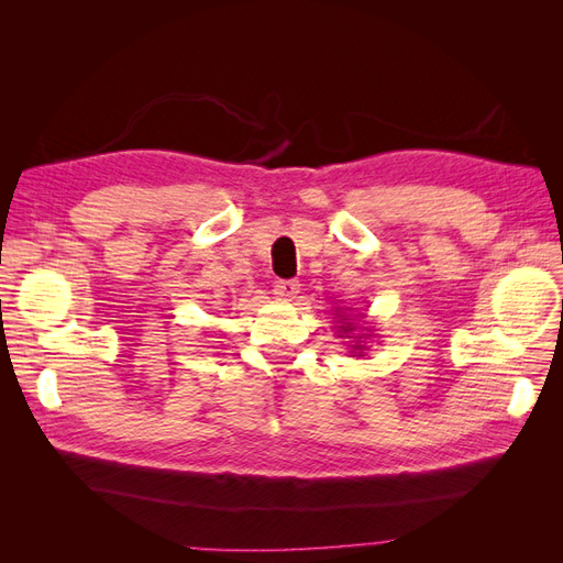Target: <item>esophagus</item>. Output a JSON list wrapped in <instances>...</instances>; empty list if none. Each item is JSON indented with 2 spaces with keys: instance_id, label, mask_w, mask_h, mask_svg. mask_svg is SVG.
<instances>
[{
  "instance_id": "34e87169",
  "label": "esophagus",
  "mask_w": 563,
  "mask_h": 563,
  "mask_svg": "<svg viewBox=\"0 0 563 563\" xmlns=\"http://www.w3.org/2000/svg\"><path fill=\"white\" fill-rule=\"evenodd\" d=\"M300 294V284L296 279H282L275 284V296L279 300H294Z\"/></svg>"
}]
</instances>
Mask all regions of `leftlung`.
<instances>
[{"mask_svg": "<svg viewBox=\"0 0 563 563\" xmlns=\"http://www.w3.org/2000/svg\"><path fill=\"white\" fill-rule=\"evenodd\" d=\"M340 329H343L345 333H352V331H356V327H354V323H352V321H345V323H343V327H340ZM352 350H360V352H362V350H364V345H354Z\"/></svg>", "mask_w": 563, "mask_h": 563, "instance_id": "8db88e82", "label": "left lung"}]
</instances>
